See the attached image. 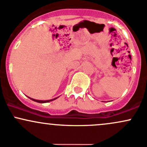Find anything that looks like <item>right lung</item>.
I'll return each mask as SVG.
<instances>
[{
	"label": "right lung",
	"mask_w": 147,
	"mask_h": 147,
	"mask_svg": "<svg viewBox=\"0 0 147 147\" xmlns=\"http://www.w3.org/2000/svg\"><path fill=\"white\" fill-rule=\"evenodd\" d=\"M56 98H54V99H51V100H35V99H33V98H30V99L32 100L33 101H35V102H40V103H45V102H50V101H52V100H56Z\"/></svg>",
	"instance_id": "right-lung-1"
}]
</instances>
